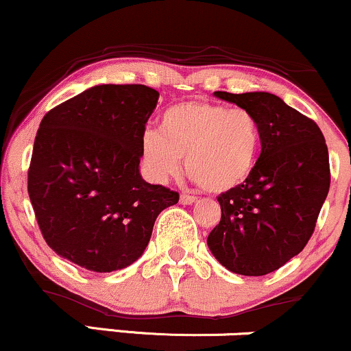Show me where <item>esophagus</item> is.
<instances>
[{
  "mask_svg": "<svg viewBox=\"0 0 351 351\" xmlns=\"http://www.w3.org/2000/svg\"><path fill=\"white\" fill-rule=\"evenodd\" d=\"M195 202H196V198H195V196H191V195L183 193L182 196H180V203H182V205H193Z\"/></svg>",
  "mask_w": 351,
  "mask_h": 351,
  "instance_id": "esophagus-1",
  "label": "esophagus"
}]
</instances>
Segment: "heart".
<instances>
[{
  "mask_svg": "<svg viewBox=\"0 0 351 351\" xmlns=\"http://www.w3.org/2000/svg\"><path fill=\"white\" fill-rule=\"evenodd\" d=\"M260 145V123L246 108L183 101L161 114L160 134L145 133L141 160L149 178L165 183L178 175L184 158L190 178L218 195L250 178Z\"/></svg>",
  "mask_w": 351,
  "mask_h": 351,
  "instance_id": "1",
  "label": "heart"
}]
</instances>
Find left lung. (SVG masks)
I'll return each instance as SVG.
<instances>
[{"mask_svg": "<svg viewBox=\"0 0 351 351\" xmlns=\"http://www.w3.org/2000/svg\"><path fill=\"white\" fill-rule=\"evenodd\" d=\"M217 98L246 108L261 130V153L241 186L218 196L221 219L208 248L230 271L261 276L305 248L330 190V161L317 123L265 91Z\"/></svg>", "mask_w": 351, "mask_h": 351, "instance_id": "obj_1", "label": "left lung"}]
</instances>
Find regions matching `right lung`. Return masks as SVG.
<instances>
[{
	"label": "right lung",
	"mask_w": 351,
	"mask_h": 351,
	"mask_svg": "<svg viewBox=\"0 0 351 351\" xmlns=\"http://www.w3.org/2000/svg\"><path fill=\"white\" fill-rule=\"evenodd\" d=\"M145 84H98L49 110L34 138L28 195L53 252L90 271L143 255L155 219L180 195L140 175L145 125L158 103Z\"/></svg>",
	"instance_id": "right-lung-1"
}]
</instances>
